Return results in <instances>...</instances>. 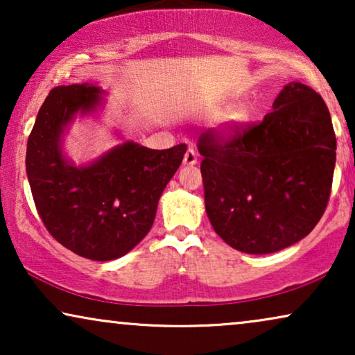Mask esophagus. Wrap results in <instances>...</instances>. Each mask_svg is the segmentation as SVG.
<instances>
[{
    "label": "esophagus",
    "mask_w": 355,
    "mask_h": 355,
    "mask_svg": "<svg viewBox=\"0 0 355 355\" xmlns=\"http://www.w3.org/2000/svg\"><path fill=\"white\" fill-rule=\"evenodd\" d=\"M182 163L186 164V166H193V164L197 163V152H196V150L189 148L186 155H184V162Z\"/></svg>",
    "instance_id": "1"
}]
</instances>
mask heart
<instances>
[{
    "label": "heart",
    "mask_w": 355,
    "mask_h": 355,
    "mask_svg": "<svg viewBox=\"0 0 355 355\" xmlns=\"http://www.w3.org/2000/svg\"><path fill=\"white\" fill-rule=\"evenodd\" d=\"M250 121V111L245 106H237V108L231 110L225 118L221 119V129L225 134H234L236 130L244 128V125Z\"/></svg>",
    "instance_id": "heart-1"
}]
</instances>
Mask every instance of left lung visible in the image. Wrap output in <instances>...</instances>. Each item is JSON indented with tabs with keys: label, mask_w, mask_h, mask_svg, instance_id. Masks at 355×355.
Segmentation results:
<instances>
[{
	"label": "left lung",
	"mask_w": 355,
	"mask_h": 355,
	"mask_svg": "<svg viewBox=\"0 0 355 355\" xmlns=\"http://www.w3.org/2000/svg\"><path fill=\"white\" fill-rule=\"evenodd\" d=\"M205 210L216 234L245 254H273L317 226L331 193L336 135L309 85L291 82L273 111L234 134L198 137Z\"/></svg>",
	"instance_id": "8db88e82"
}]
</instances>
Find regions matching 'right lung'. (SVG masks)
Instances as JSON below:
<instances>
[{
    "mask_svg": "<svg viewBox=\"0 0 355 355\" xmlns=\"http://www.w3.org/2000/svg\"><path fill=\"white\" fill-rule=\"evenodd\" d=\"M100 94L89 84L60 85L48 94L28 135L26 169L48 232L77 255L108 261L147 236L187 145L152 150L124 142L87 166H74L62 155V134L77 113L101 105Z\"/></svg>",
    "mask_w": 355,
    "mask_h": 355,
    "instance_id": "obj_1",
    "label": "right lung"
}]
</instances>
